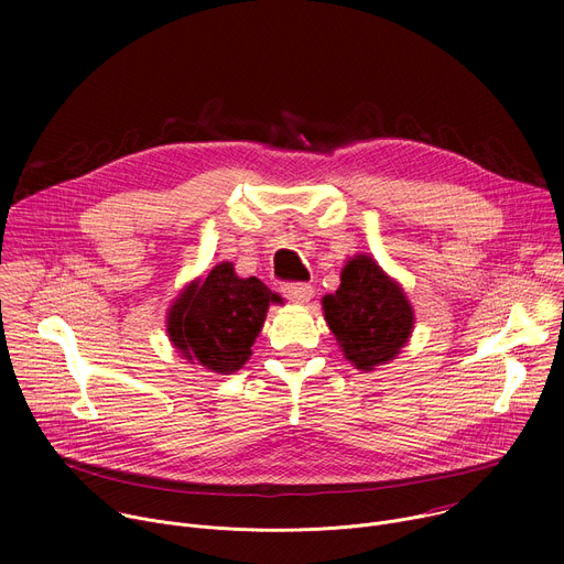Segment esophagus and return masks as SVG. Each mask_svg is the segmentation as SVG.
Masks as SVG:
<instances>
[{"label":"esophagus","instance_id":"34e87169","mask_svg":"<svg viewBox=\"0 0 564 564\" xmlns=\"http://www.w3.org/2000/svg\"><path fill=\"white\" fill-rule=\"evenodd\" d=\"M281 292L290 299V301H296V303H307L314 294L312 285L310 283H283L281 285Z\"/></svg>","mask_w":564,"mask_h":564}]
</instances>
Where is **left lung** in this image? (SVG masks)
Masks as SVG:
<instances>
[{
  "instance_id": "1",
  "label": "left lung",
  "mask_w": 564,
  "mask_h": 564,
  "mask_svg": "<svg viewBox=\"0 0 564 564\" xmlns=\"http://www.w3.org/2000/svg\"><path fill=\"white\" fill-rule=\"evenodd\" d=\"M321 303L344 357L359 370L394 359L413 333L415 314L404 290L366 254L346 263L339 290Z\"/></svg>"
}]
</instances>
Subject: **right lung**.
Masks as SVG:
<instances>
[{"label":"right lung","instance_id":"1","mask_svg":"<svg viewBox=\"0 0 564 564\" xmlns=\"http://www.w3.org/2000/svg\"><path fill=\"white\" fill-rule=\"evenodd\" d=\"M270 303H281V296L257 276H236L225 261L181 292L170 307L167 333L192 364L231 375L250 359Z\"/></svg>","mask_w":564,"mask_h":564}]
</instances>
